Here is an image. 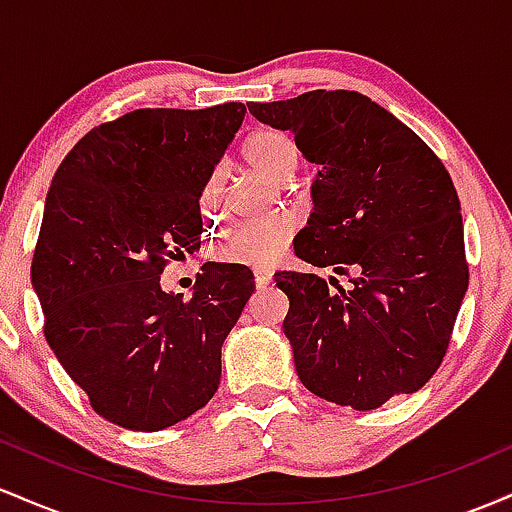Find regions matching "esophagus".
Instances as JSON below:
<instances>
[{"instance_id":"obj_1","label":"esophagus","mask_w":512,"mask_h":512,"mask_svg":"<svg viewBox=\"0 0 512 512\" xmlns=\"http://www.w3.org/2000/svg\"><path fill=\"white\" fill-rule=\"evenodd\" d=\"M269 284H272V272H264V269L255 272V286H257V289H267Z\"/></svg>"}]
</instances>
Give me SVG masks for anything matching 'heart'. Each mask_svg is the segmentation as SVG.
Returning <instances> with one entry per match:
<instances>
[{
	"mask_svg": "<svg viewBox=\"0 0 512 512\" xmlns=\"http://www.w3.org/2000/svg\"><path fill=\"white\" fill-rule=\"evenodd\" d=\"M245 158L255 166L264 178L284 182L291 178L298 163V149L289 134L276 132V129H262L255 132L245 142ZM202 214L207 219L216 216V185L209 182L202 192ZM293 238V223L284 216L255 223V226H243L228 233L216 248L219 262L238 264V267L262 269L269 267L289 250Z\"/></svg>",
	"mask_w": 512,
	"mask_h": 512,
	"instance_id": "1",
	"label": "heart"
}]
</instances>
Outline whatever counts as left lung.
<instances>
[{
  "instance_id": "obj_1",
  "label": "left lung",
  "mask_w": 512,
  "mask_h": 512,
  "mask_svg": "<svg viewBox=\"0 0 512 512\" xmlns=\"http://www.w3.org/2000/svg\"><path fill=\"white\" fill-rule=\"evenodd\" d=\"M289 129L317 175L313 214L293 240L298 260L351 269L330 291L317 274L279 272L284 334L301 383L358 411L421 390L443 361L469 286L460 199L424 139L356 91H308L250 103Z\"/></svg>"
}]
</instances>
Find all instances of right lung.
Listing matches in <instances>:
<instances>
[{
    "instance_id": "obj_1",
    "label": "right lung",
    "mask_w": 512,
    "mask_h": 512,
    "mask_svg": "<svg viewBox=\"0 0 512 512\" xmlns=\"http://www.w3.org/2000/svg\"><path fill=\"white\" fill-rule=\"evenodd\" d=\"M245 105L134 110L91 129L52 178L31 284L45 339L91 407L161 431L219 390L221 346L252 272L207 262L192 298L161 289L168 260L199 250V197Z\"/></svg>"
}]
</instances>
